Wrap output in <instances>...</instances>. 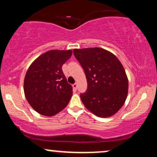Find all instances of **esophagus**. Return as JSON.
I'll return each instance as SVG.
<instances>
[{"mask_svg":"<svg viewBox=\"0 0 157 157\" xmlns=\"http://www.w3.org/2000/svg\"><path fill=\"white\" fill-rule=\"evenodd\" d=\"M73 88H74V89H77V83H76V82H75V84H73Z\"/></svg>","mask_w":157,"mask_h":157,"instance_id":"obj_1","label":"esophagus"}]
</instances>
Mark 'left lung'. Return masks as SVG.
Returning a JSON list of instances; mask_svg holds the SVG:
<instances>
[{"instance_id":"8db88e82","label":"left lung","mask_w":157,"mask_h":157,"mask_svg":"<svg viewBox=\"0 0 157 157\" xmlns=\"http://www.w3.org/2000/svg\"><path fill=\"white\" fill-rule=\"evenodd\" d=\"M86 74L88 87L80 94L85 107L100 117L115 114L125 103L128 80L124 67L113 54L102 48L74 49Z\"/></svg>"}]
</instances>
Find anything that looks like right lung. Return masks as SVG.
<instances>
[{
  "mask_svg": "<svg viewBox=\"0 0 157 157\" xmlns=\"http://www.w3.org/2000/svg\"><path fill=\"white\" fill-rule=\"evenodd\" d=\"M71 50H50L39 56L27 70L23 82L25 97L35 111L52 117L66 107L72 96L62 66Z\"/></svg>",
  "mask_w": 157,
  "mask_h": 157,
  "instance_id": "add662e5",
  "label": "right lung"
}]
</instances>
